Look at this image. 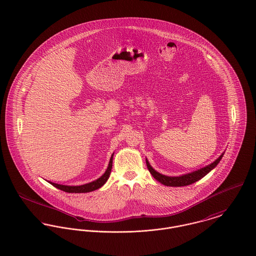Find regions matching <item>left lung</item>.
Listing matches in <instances>:
<instances>
[{"label": "left lung", "mask_w": 256, "mask_h": 256, "mask_svg": "<svg viewBox=\"0 0 256 256\" xmlns=\"http://www.w3.org/2000/svg\"><path fill=\"white\" fill-rule=\"evenodd\" d=\"M223 155L224 154H221V156L218 159H216L213 163H211L210 165H208L204 168H201L200 170H194L192 172L186 174H182L180 176H165V174H162L156 172L150 166L147 159H146V165H147V168L150 172V174L153 176V178H156L161 184H163L167 186H188V184H192L198 182L204 176H206L210 170H213L218 165V163L221 161Z\"/></svg>", "instance_id": "8db88e82"}]
</instances>
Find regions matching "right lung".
Instances as JSON below:
<instances>
[{"instance_id":"1","label":"right lung","mask_w":256,"mask_h":256,"mask_svg":"<svg viewBox=\"0 0 256 256\" xmlns=\"http://www.w3.org/2000/svg\"><path fill=\"white\" fill-rule=\"evenodd\" d=\"M113 156H114V154H112V156H111V159H110V162H109V165H108V168L106 172L99 178H97L94 182H91L89 184H82V186H64V184H58L51 182H49L58 190L68 192V194H84V192H90L95 190H98L102 186H104V184L108 180V178L110 176L112 166H113Z\"/></svg>"}]
</instances>
